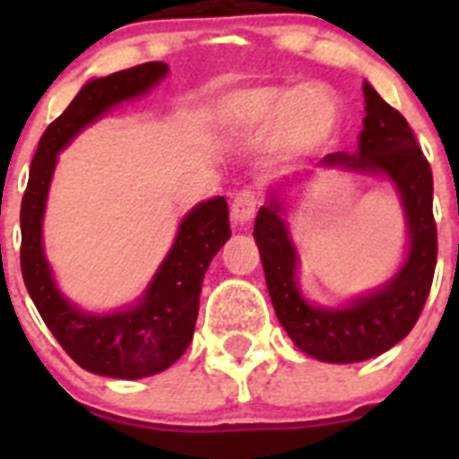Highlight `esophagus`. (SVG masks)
Returning <instances> with one entry per match:
<instances>
[{
    "instance_id": "34e87169",
    "label": "esophagus",
    "mask_w": 459,
    "mask_h": 459,
    "mask_svg": "<svg viewBox=\"0 0 459 459\" xmlns=\"http://www.w3.org/2000/svg\"><path fill=\"white\" fill-rule=\"evenodd\" d=\"M257 206H259V195L255 193V190L250 188L238 190V193L234 195L232 206H230V216H232V221L237 222V225H246V222L253 221Z\"/></svg>"
}]
</instances>
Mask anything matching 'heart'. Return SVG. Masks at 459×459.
Here are the masks:
<instances>
[{"instance_id":"heart-1","label":"heart","mask_w":459,"mask_h":459,"mask_svg":"<svg viewBox=\"0 0 459 459\" xmlns=\"http://www.w3.org/2000/svg\"><path fill=\"white\" fill-rule=\"evenodd\" d=\"M227 121L255 126L278 117V142L287 152L303 153L322 147L333 135L340 119L338 100L322 84H306L299 89H246L230 93L221 105Z\"/></svg>"}]
</instances>
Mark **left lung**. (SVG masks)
Instances as JSON below:
<instances>
[{"label": "left lung", "instance_id": "1", "mask_svg": "<svg viewBox=\"0 0 459 459\" xmlns=\"http://www.w3.org/2000/svg\"><path fill=\"white\" fill-rule=\"evenodd\" d=\"M366 121L356 153H328L322 165L381 172L395 181L409 221V257L384 290L342 310L307 306L296 287V253L287 238L280 204L262 206L255 241L262 255L275 315L294 344L328 363H356L384 354L419 322L437 266V222L432 213V169L411 126L379 93L363 84Z\"/></svg>", "mask_w": 459, "mask_h": 459}]
</instances>
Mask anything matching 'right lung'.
<instances>
[{
  "instance_id": "obj_1",
  "label": "right lung",
  "mask_w": 459,
  "mask_h": 459,
  "mask_svg": "<svg viewBox=\"0 0 459 459\" xmlns=\"http://www.w3.org/2000/svg\"><path fill=\"white\" fill-rule=\"evenodd\" d=\"M168 73L163 62L91 80L40 135L20 206V269L36 310L80 368L117 379H142L172 366L193 340L206 266L230 238L225 197L195 206L140 306L99 317L80 312L56 291L40 243V221L56 153L105 109L144 93Z\"/></svg>"
}]
</instances>
